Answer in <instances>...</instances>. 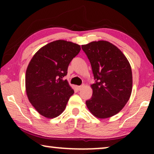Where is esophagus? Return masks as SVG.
<instances>
[{
  "label": "esophagus",
  "instance_id": "1",
  "mask_svg": "<svg viewBox=\"0 0 154 154\" xmlns=\"http://www.w3.org/2000/svg\"><path fill=\"white\" fill-rule=\"evenodd\" d=\"M83 87V85H80V86H77V89L78 90H81L82 89V88Z\"/></svg>",
  "mask_w": 154,
  "mask_h": 154
}]
</instances>
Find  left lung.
Masks as SVG:
<instances>
[{
	"mask_svg": "<svg viewBox=\"0 0 154 154\" xmlns=\"http://www.w3.org/2000/svg\"><path fill=\"white\" fill-rule=\"evenodd\" d=\"M92 66L94 83L92 97L86 101L90 112L107 119L119 112L129 100L132 88L129 62L116 46L108 41H94L81 46Z\"/></svg>",
	"mask_w": 154,
	"mask_h": 154,
	"instance_id": "8db88e82",
	"label": "left lung"
}]
</instances>
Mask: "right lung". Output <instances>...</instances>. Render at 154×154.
I'll use <instances>...</instances> for the list:
<instances>
[{
    "label": "right lung",
    "mask_w": 154,
    "mask_h": 154,
    "mask_svg": "<svg viewBox=\"0 0 154 154\" xmlns=\"http://www.w3.org/2000/svg\"><path fill=\"white\" fill-rule=\"evenodd\" d=\"M80 50L78 44L58 40L43 46L31 59L26 72V91L40 114L53 119L64 111L74 91L63 78Z\"/></svg>",
    "instance_id": "right-lung-1"
}]
</instances>
